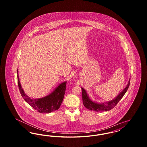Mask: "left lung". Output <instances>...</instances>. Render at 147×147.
<instances>
[{
	"label": "left lung",
	"instance_id": "left-lung-1",
	"mask_svg": "<svg viewBox=\"0 0 147 147\" xmlns=\"http://www.w3.org/2000/svg\"><path fill=\"white\" fill-rule=\"evenodd\" d=\"M130 84V79L128 81V83L127 85L126 88L121 91L119 95L114 98L113 100L105 102L102 103H98L96 102H94L92 101L91 99L89 97L88 94H87L86 90L84 89L83 88H81L82 89V98H83V102L84 106L91 110L94 111H107L112 109L119 102V101L123 98L124 95L125 94L126 91H127L129 85Z\"/></svg>",
	"mask_w": 147,
	"mask_h": 147
}]
</instances>
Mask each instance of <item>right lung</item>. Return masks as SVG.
<instances>
[{
	"instance_id": "1",
	"label": "right lung",
	"mask_w": 147,
	"mask_h": 147,
	"mask_svg": "<svg viewBox=\"0 0 147 147\" xmlns=\"http://www.w3.org/2000/svg\"><path fill=\"white\" fill-rule=\"evenodd\" d=\"M17 74L18 86L22 97L35 110L40 113H49L56 111L60 107L66 89V81L59 84L49 95L39 98H32L25 93L22 88L19 77L18 69Z\"/></svg>"
}]
</instances>
